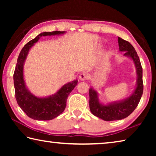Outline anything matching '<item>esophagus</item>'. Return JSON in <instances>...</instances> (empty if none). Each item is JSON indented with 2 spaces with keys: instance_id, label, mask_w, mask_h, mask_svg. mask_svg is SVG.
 I'll list each match as a JSON object with an SVG mask.
<instances>
[{
  "instance_id": "34e87169",
  "label": "esophagus",
  "mask_w": 156,
  "mask_h": 156,
  "mask_svg": "<svg viewBox=\"0 0 156 156\" xmlns=\"http://www.w3.org/2000/svg\"><path fill=\"white\" fill-rule=\"evenodd\" d=\"M87 78H88V76H87L86 73H81V74L79 76V78H78L79 80H81V81L85 80Z\"/></svg>"
}]
</instances>
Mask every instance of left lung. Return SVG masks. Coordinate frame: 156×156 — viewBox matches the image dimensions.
<instances>
[{
    "instance_id": "obj_1",
    "label": "left lung",
    "mask_w": 156,
    "mask_h": 156,
    "mask_svg": "<svg viewBox=\"0 0 156 156\" xmlns=\"http://www.w3.org/2000/svg\"><path fill=\"white\" fill-rule=\"evenodd\" d=\"M119 51L125 52L124 56L134 63L137 75L136 87L130 96L122 100L104 104L100 101L99 94L93 87L89 89V108L96 117L105 121L122 120L131 114L138 106L143 93L142 68L139 57L134 47L129 42L118 37Z\"/></svg>"
}]
</instances>
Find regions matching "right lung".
<instances>
[{
  "label": "right lung",
  "mask_w": 156,
  "mask_h": 156,
  "mask_svg": "<svg viewBox=\"0 0 156 156\" xmlns=\"http://www.w3.org/2000/svg\"><path fill=\"white\" fill-rule=\"evenodd\" d=\"M66 31H55L43 32L25 44L18 56L14 73L15 96L17 103L27 116L37 120H50L64 112L67 97L77 85L78 80L62 85L56 93L48 96L40 97L33 94L26 85L24 78V65L29 51L41 37L59 36Z\"/></svg>",
  "instance_id": "add662e5"
}]
</instances>
